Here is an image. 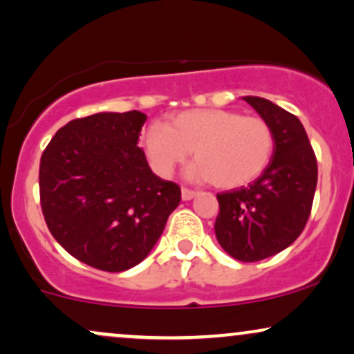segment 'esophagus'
Segmentation results:
<instances>
[{
    "instance_id": "1",
    "label": "esophagus",
    "mask_w": 354,
    "mask_h": 354,
    "mask_svg": "<svg viewBox=\"0 0 354 354\" xmlns=\"http://www.w3.org/2000/svg\"><path fill=\"white\" fill-rule=\"evenodd\" d=\"M196 194H198V193H196V191H193V189H188V188H183L181 189L183 201H189V199H193Z\"/></svg>"
}]
</instances>
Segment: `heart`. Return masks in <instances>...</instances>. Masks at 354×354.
<instances>
[{"instance_id":"b5f03b06","label":"heart","mask_w":354,"mask_h":354,"mask_svg":"<svg viewBox=\"0 0 354 354\" xmlns=\"http://www.w3.org/2000/svg\"><path fill=\"white\" fill-rule=\"evenodd\" d=\"M151 168L171 176L194 151L198 163L189 176L211 180L223 189L241 188L257 180L274 156L275 138L263 118L237 110L198 109L173 115L168 125L153 122L143 135Z\"/></svg>"}]
</instances>
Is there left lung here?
<instances>
[{"instance_id":"obj_1","label":"left lung","mask_w":354,"mask_h":354,"mask_svg":"<svg viewBox=\"0 0 354 354\" xmlns=\"http://www.w3.org/2000/svg\"><path fill=\"white\" fill-rule=\"evenodd\" d=\"M244 100L274 131V156L247 188L218 194L214 231L231 257L257 262L282 252L304 231L317 189L318 166L295 115L262 97L247 95Z\"/></svg>"}]
</instances>
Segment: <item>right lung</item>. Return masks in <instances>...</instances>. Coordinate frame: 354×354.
<instances>
[{
	"instance_id": "right-lung-1",
	"label": "right lung",
	"mask_w": 354,
	"mask_h": 354,
	"mask_svg": "<svg viewBox=\"0 0 354 354\" xmlns=\"http://www.w3.org/2000/svg\"><path fill=\"white\" fill-rule=\"evenodd\" d=\"M145 120L138 110L75 118L41 156V207L50 234L99 270L142 262L181 201L180 186L156 176L138 147Z\"/></svg>"
}]
</instances>
